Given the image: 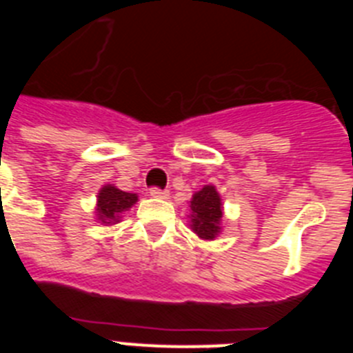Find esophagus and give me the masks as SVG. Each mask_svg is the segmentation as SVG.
I'll use <instances>...</instances> for the list:
<instances>
[{
    "label": "esophagus",
    "instance_id": "esophagus-1",
    "mask_svg": "<svg viewBox=\"0 0 353 353\" xmlns=\"http://www.w3.org/2000/svg\"><path fill=\"white\" fill-rule=\"evenodd\" d=\"M150 194L154 196V198H168V196H170V192H168L166 189H159V187H152V189H150Z\"/></svg>",
    "mask_w": 353,
    "mask_h": 353
}]
</instances>
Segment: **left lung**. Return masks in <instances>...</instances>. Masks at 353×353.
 <instances>
[{
	"label": "left lung",
	"mask_w": 353,
	"mask_h": 353,
	"mask_svg": "<svg viewBox=\"0 0 353 353\" xmlns=\"http://www.w3.org/2000/svg\"><path fill=\"white\" fill-rule=\"evenodd\" d=\"M191 210L192 232L205 240L215 239V235L221 232L223 205L219 192L215 191L214 185H205L192 196Z\"/></svg>",
	"instance_id": "8db88e82"
}]
</instances>
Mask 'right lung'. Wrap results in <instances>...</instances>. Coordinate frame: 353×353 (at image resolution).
I'll return each mask as SVG.
<instances>
[{"label": "right lung", "mask_w": 353, "mask_h": 353, "mask_svg": "<svg viewBox=\"0 0 353 353\" xmlns=\"http://www.w3.org/2000/svg\"><path fill=\"white\" fill-rule=\"evenodd\" d=\"M138 201V196L132 192H125L117 189L114 185H104L99 192V201H97V214L102 223H111L120 217L125 210H129L134 203Z\"/></svg>", "instance_id": "1"}]
</instances>
